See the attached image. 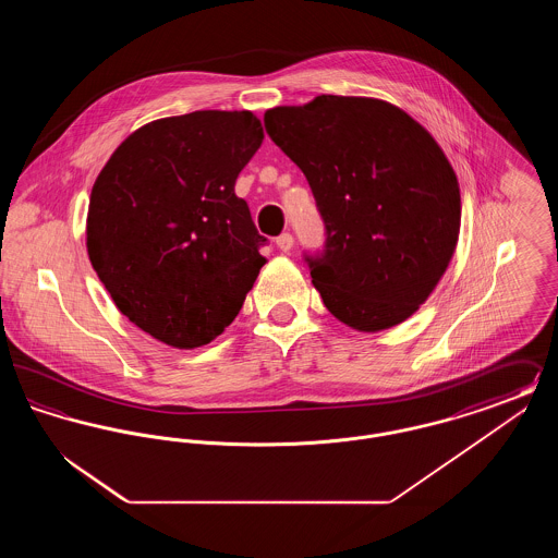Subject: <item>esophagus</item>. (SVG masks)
Listing matches in <instances>:
<instances>
[{"label":"esophagus","instance_id":"obj_1","mask_svg":"<svg viewBox=\"0 0 558 558\" xmlns=\"http://www.w3.org/2000/svg\"><path fill=\"white\" fill-rule=\"evenodd\" d=\"M276 244H278V248H280V251L289 253V251L292 248V244H294V240H292L291 234L287 232V234H280V236L276 239Z\"/></svg>","mask_w":558,"mask_h":558}]
</instances>
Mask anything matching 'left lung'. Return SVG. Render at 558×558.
Instances as JSON below:
<instances>
[{
	"mask_svg": "<svg viewBox=\"0 0 558 558\" xmlns=\"http://www.w3.org/2000/svg\"><path fill=\"white\" fill-rule=\"evenodd\" d=\"M266 130L305 173L326 223L312 284L357 332L393 328L418 312L450 266L460 186L425 128L378 98L322 94L269 108Z\"/></svg>",
	"mask_w": 558,
	"mask_h": 558,
	"instance_id": "obj_1",
	"label": "left lung"
}]
</instances>
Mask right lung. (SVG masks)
<instances>
[{
  "mask_svg": "<svg viewBox=\"0 0 558 558\" xmlns=\"http://www.w3.org/2000/svg\"><path fill=\"white\" fill-rule=\"evenodd\" d=\"M262 142L251 110L165 117L130 133L94 182L89 262L117 310L165 345L211 343L266 266L234 192Z\"/></svg>",
  "mask_w": 558,
  "mask_h": 558,
  "instance_id": "1",
  "label": "right lung"
}]
</instances>
